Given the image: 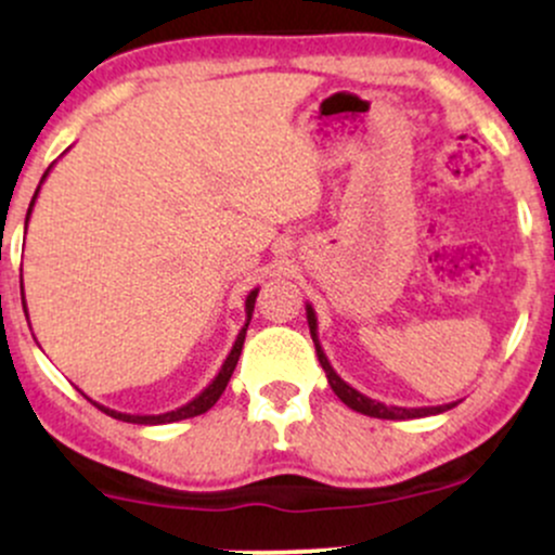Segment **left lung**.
Wrapping results in <instances>:
<instances>
[{"instance_id":"obj_1","label":"left lung","mask_w":555,"mask_h":555,"mask_svg":"<svg viewBox=\"0 0 555 555\" xmlns=\"http://www.w3.org/2000/svg\"><path fill=\"white\" fill-rule=\"evenodd\" d=\"M305 310H308L310 336H313L315 354H318V360H321V367H323V371H326L328 386L334 388L336 397H339L344 404L349 406V410L362 412V415L378 417V420H415V417L441 415V412L451 410V406H456V401H451V404H441V406H386L384 401H375L371 397H365V393H360L358 388H352V386L347 384V380H341V375H336V371H334V367H331V362L326 358V352H323V349H321V341H318V318H315L313 305L308 302V305H305Z\"/></svg>"}]
</instances>
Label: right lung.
I'll use <instances>...</instances> for the list:
<instances>
[{
    "instance_id": "add662e5",
    "label": "right lung",
    "mask_w": 555,
    "mask_h": 555,
    "mask_svg": "<svg viewBox=\"0 0 555 555\" xmlns=\"http://www.w3.org/2000/svg\"><path fill=\"white\" fill-rule=\"evenodd\" d=\"M49 169H52V167H49ZM49 169L43 171L41 182L49 177ZM38 190H41V184H38V188H36L34 201H30V206H28V216H25V229H28V219H30V211H34V203H36V197H38ZM21 295H23V276H21ZM256 297H258V289H253L250 295H247V299H245V315H247V321H245V326L240 328L237 339H234V344H232V352L227 354V360H224V365H221V371L216 373V378L211 380V384L203 388V391L197 393L195 399H190L188 404L177 406V410H171V412H164V415H127V412L109 410V406L99 404V401H93V399H88V397H86V399L93 401V404L99 406L101 412H106V415H109V417L122 420V423H135V425H167V423H177V420H188V417L203 415V412H208V410H211V406L216 404V401H219V397H221V393H224V388H227V384H229V378H232L234 367H237V360H240V352H242V344H245L247 326H250L253 308H256ZM23 310H25V315H28V308H25V297H23Z\"/></svg>"
}]
</instances>
